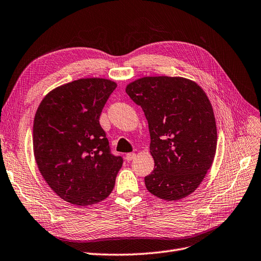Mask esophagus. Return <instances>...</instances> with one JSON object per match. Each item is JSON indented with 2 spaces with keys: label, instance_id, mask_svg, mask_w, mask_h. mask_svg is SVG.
Segmentation results:
<instances>
[{
  "label": "esophagus",
  "instance_id": "1",
  "mask_svg": "<svg viewBox=\"0 0 261 261\" xmlns=\"http://www.w3.org/2000/svg\"><path fill=\"white\" fill-rule=\"evenodd\" d=\"M135 156H136V154L135 153H127L126 155H125V159H126L127 162H130L133 159H135Z\"/></svg>",
  "mask_w": 261,
  "mask_h": 261
}]
</instances>
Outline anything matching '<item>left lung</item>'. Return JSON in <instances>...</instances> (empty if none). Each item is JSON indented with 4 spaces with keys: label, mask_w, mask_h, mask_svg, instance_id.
<instances>
[{
    "label": "left lung",
    "mask_w": 261,
    "mask_h": 261,
    "mask_svg": "<svg viewBox=\"0 0 261 261\" xmlns=\"http://www.w3.org/2000/svg\"><path fill=\"white\" fill-rule=\"evenodd\" d=\"M145 112L154 169L145 177L148 191L177 201L196 190L217 148L212 103L203 89L180 76H145L126 86Z\"/></svg>",
    "instance_id": "8db88e82"
}]
</instances>
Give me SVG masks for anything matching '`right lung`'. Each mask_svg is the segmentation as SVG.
<instances>
[{"label": "right lung", "mask_w": 261, "mask_h": 261, "mask_svg": "<svg viewBox=\"0 0 261 261\" xmlns=\"http://www.w3.org/2000/svg\"><path fill=\"white\" fill-rule=\"evenodd\" d=\"M116 87L113 81L80 79L50 91L33 123V152L45 181L62 200L93 205L112 192L123 164L111 154L99 124Z\"/></svg>", "instance_id": "1"}]
</instances>
